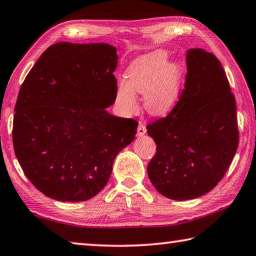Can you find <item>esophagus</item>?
<instances>
[{
    "label": "esophagus",
    "mask_w": 256,
    "mask_h": 256,
    "mask_svg": "<svg viewBox=\"0 0 256 256\" xmlns=\"http://www.w3.org/2000/svg\"><path fill=\"white\" fill-rule=\"evenodd\" d=\"M146 132H147V129H146V126H145L144 124H142V122H140V124H138V128H137V135H138V136H142V135H145Z\"/></svg>",
    "instance_id": "1"
}]
</instances>
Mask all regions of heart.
I'll use <instances>...</instances> for the list:
<instances>
[{"mask_svg":"<svg viewBox=\"0 0 256 256\" xmlns=\"http://www.w3.org/2000/svg\"><path fill=\"white\" fill-rule=\"evenodd\" d=\"M127 83L116 88V101L124 112L137 109L136 93L144 94V106L150 114H168L180 98L182 68L176 62H168L165 50H154L134 60L127 70Z\"/></svg>","mask_w":256,"mask_h":256,"instance_id":"1","label":"heart"}]
</instances>
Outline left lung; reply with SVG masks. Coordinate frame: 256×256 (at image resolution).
<instances>
[{"instance_id":"left-lung-1","label":"left lung","mask_w":256,"mask_h":256,"mask_svg":"<svg viewBox=\"0 0 256 256\" xmlns=\"http://www.w3.org/2000/svg\"><path fill=\"white\" fill-rule=\"evenodd\" d=\"M186 85L173 110L147 126L156 154L147 166L160 194L190 200L212 191L238 146L236 102L220 62L200 48L186 52Z\"/></svg>"}]
</instances>
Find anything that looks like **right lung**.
Masks as SVG:
<instances>
[{
  "mask_svg": "<svg viewBox=\"0 0 256 256\" xmlns=\"http://www.w3.org/2000/svg\"><path fill=\"white\" fill-rule=\"evenodd\" d=\"M116 47L58 42L21 85L13 146L29 181L44 196L78 202L109 181L116 154L135 140L138 122L110 114L116 98Z\"/></svg>",
  "mask_w": 256,
  "mask_h": 256,
  "instance_id": "obj_1",
  "label": "right lung"
}]
</instances>
